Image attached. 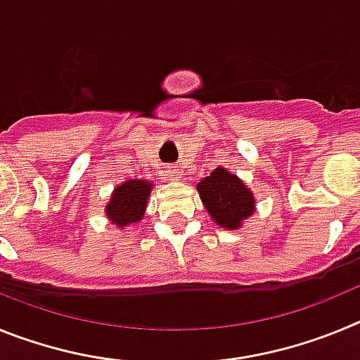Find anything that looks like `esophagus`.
<instances>
[{"label": "esophagus", "mask_w": 360, "mask_h": 360, "mask_svg": "<svg viewBox=\"0 0 360 360\" xmlns=\"http://www.w3.org/2000/svg\"><path fill=\"white\" fill-rule=\"evenodd\" d=\"M167 173H169V176L173 178V180H180V178H182V171L178 169L176 165H171L169 169H167Z\"/></svg>", "instance_id": "34e87169"}]
</instances>
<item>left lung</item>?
Wrapping results in <instances>:
<instances>
[{
  "mask_svg": "<svg viewBox=\"0 0 360 360\" xmlns=\"http://www.w3.org/2000/svg\"><path fill=\"white\" fill-rule=\"evenodd\" d=\"M203 205L216 224L224 229H238L241 219L252 214L254 198L238 176L218 167L196 186Z\"/></svg>",
  "mask_w": 360,
  "mask_h": 360,
  "instance_id": "8db88e82",
  "label": "left lung"
}]
</instances>
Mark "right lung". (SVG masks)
<instances>
[{
	"instance_id": "add662e5",
	"label": "right lung",
	"mask_w": 360,
	"mask_h": 360,
	"mask_svg": "<svg viewBox=\"0 0 360 360\" xmlns=\"http://www.w3.org/2000/svg\"><path fill=\"white\" fill-rule=\"evenodd\" d=\"M151 184L146 180H129L113 191L111 202L108 203V218L117 224V227H126L142 219L148 203Z\"/></svg>"
}]
</instances>
